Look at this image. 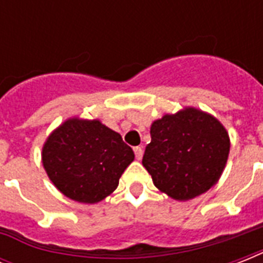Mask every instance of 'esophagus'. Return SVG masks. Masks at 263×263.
Wrapping results in <instances>:
<instances>
[{
  "label": "esophagus",
  "instance_id": "esophagus-1",
  "mask_svg": "<svg viewBox=\"0 0 263 263\" xmlns=\"http://www.w3.org/2000/svg\"><path fill=\"white\" fill-rule=\"evenodd\" d=\"M134 152H135L136 160H142V157H143V148L138 146V147L134 148Z\"/></svg>",
  "mask_w": 263,
  "mask_h": 263
}]
</instances>
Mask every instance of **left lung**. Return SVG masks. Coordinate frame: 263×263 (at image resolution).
I'll return each instance as SVG.
<instances>
[{
    "label": "left lung",
    "mask_w": 263,
    "mask_h": 263,
    "mask_svg": "<svg viewBox=\"0 0 263 263\" xmlns=\"http://www.w3.org/2000/svg\"><path fill=\"white\" fill-rule=\"evenodd\" d=\"M142 164L160 191L177 200L203 194L218 181L229 154V136L212 115L185 107L150 128Z\"/></svg>",
    "instance_id": "8db88e82"
}]
</instances>
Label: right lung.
Instances as JSON below:
<instances>
[{"label": "right lung", "instance_id": "obj_1", "mask_svg": "<svg viewBox=\"0 0 263 263\" xmlns=\"http://www.w3.org/2000/svg\"><path fill=\"white\" fill-rule=\"evenodd\" d=\"M135 158L117 132L99 120L69 119L51 132L42 148V164L57 190L80 203L110 195Z\"/></svg>", "mask_w": 263, "mask_h": 263}]
</instances>
